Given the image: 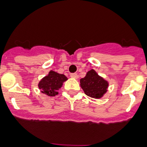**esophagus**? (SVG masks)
I'll list each match as a JSON object with an SVG mask.
<instances>
[{
	"label": "esophagus",
	"mask_w": 147,
	"mask_h": 147,
	"mask_svg": "<svg viewBox=\"0 0 147 147\" xmlns=\"http://www.w3.org/2000/svg\"><path fill=\"white\" fill-rule=\"evenodd\" d=\"M70 77L72 78H76V79H77L78 78V76L77 73H71V75H70Z\"/></svg>",
	"instance_id": "1"
}]
</instances>
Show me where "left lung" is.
I'll return each mask as SVG.
<instances>
[{"mask_svg": "<svg viewBox=\"0 0 147 147\" xmlns=\"http://www.w3.org/2000/svg\"><path fill=\"white\" fill-rule=\"evenodd\" d=\"M81 87L88 96L94 98H100L108 91L109 84L94 69L88 71L86 76L80 79Z\"/></svg>", "mask_w": 147, "mask_h": 147, "instance_id": "1", "label": "left lung"}]
</instances>
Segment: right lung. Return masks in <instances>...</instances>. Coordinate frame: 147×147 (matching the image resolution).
<instances>
[{
	"instance_id": "obj_1",
	"label": "right lung",
	"mask_w": 147,
	"mask_h": 147,
	"mask_svg": "<svg viewBox=\"0 0 147 147\" xmlns=\"http://www.w3.org/2000/svg\"><path fill=\"white\" fill-rule=\"evenodd\" d=\"M68 78L63 74H59L51 70L48 76H45L39 82L38 87L42 93L49 96H55L58 94V90L61 88L63 82Z\"/></svg>"
}]
</instances>
